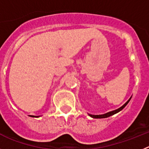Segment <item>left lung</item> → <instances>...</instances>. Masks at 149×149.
<instances>
[{
	"label": "left lung",
	"instance_id": "left-lung-1",
	"mask_svg": "<svg viewBox=\"0 0 149 149\" xmlns=\"http://www.w3.org/2000/svg\"><path fill=\"white\" fill-rule=\"evenodd\" d=\"M130 99L131 98H130V99L127 100V101L126 102V103L124 104V105L122 106L121 107H120L119 109H116V110H114V111H112V112H107V113L106 114H103V115H91V114H89V116H91V117H92L94 118H107V117H109V116H112V115H114V114H116L117 113V112H120L121 110H122L123 109L125 108V107L127 106V104L129 103V101L130 100Z\"/></svg>",
	"mask_w": 149,
	"mask_h": 149
}]
</instances>
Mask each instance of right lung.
Wrapping results in <instances>:
<instances>
[{
    "instance_id": "1",
    "label": "right lung",
    "mask_w": 149,
    "mask_h": 149,
    "mask_svg": "<svg viewBox=\"0 0 149 149\" xmlns=\"http://www.w3.org/2000/svg\"><path fill=\"white\" fill-rule=\"evenodd\" d=\"M33 117H34V116H33Z\"/></svg>"
}]
</instances>
